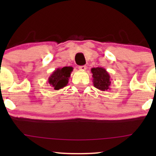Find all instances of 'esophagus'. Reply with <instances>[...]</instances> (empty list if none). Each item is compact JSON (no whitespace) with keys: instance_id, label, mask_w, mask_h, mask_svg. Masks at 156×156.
<instances>
[{"instance_id":"esophagus-1","label":"esophagus","mask_w":156,"mask_h":156,"mask_svg":"<svg viewBox=\"0 0 156 156\" xmlns=\"http://www.w3.org/2000/svg\"><path fill=\"white\" fill-rule=\"evenodd\" d=\"M78 69H79L80 70H81V71H84V70H86V69H87V66H86V65L79 66V67H78Z\"/></svg>"}]
</instances>
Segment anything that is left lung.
<instances>
[{
  "instance_id": "8db88e82",
  "label": "left lung",
  "mask_w": 156,
  "mask_h": 156,
  "mask_svg": "<svg viewBox=\"0 0 156 156\" xmlns=\"http://www.w3.org/2000/svg\"><path fill=\"white\" fill-rule=\"evenodd\" d=\"M92 73L93 84L95 88L101 91L110 90L111 76L103 67H94L91 69Z\"/></svg>"
}]
</instances>
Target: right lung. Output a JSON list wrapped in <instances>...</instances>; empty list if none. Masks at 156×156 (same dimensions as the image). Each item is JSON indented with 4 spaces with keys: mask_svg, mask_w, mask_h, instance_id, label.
<instances>
[{
    "mask_svg": "<svg viewBox=\"0 0 156 156\" xmlns=\"http://www.w3.org/2000/svg\"><path fill=\"white\" fill-rule=\"evenodd\" d=\"M73 70L72 67L57 68L48 78V83L55 90L64 88L67 85Z\"/></svg>",
    "mask_w": 156,
    "mask_h": 156,
    "instance_id": "obj_1",
    "label": "right lung"
}]
</instances>
